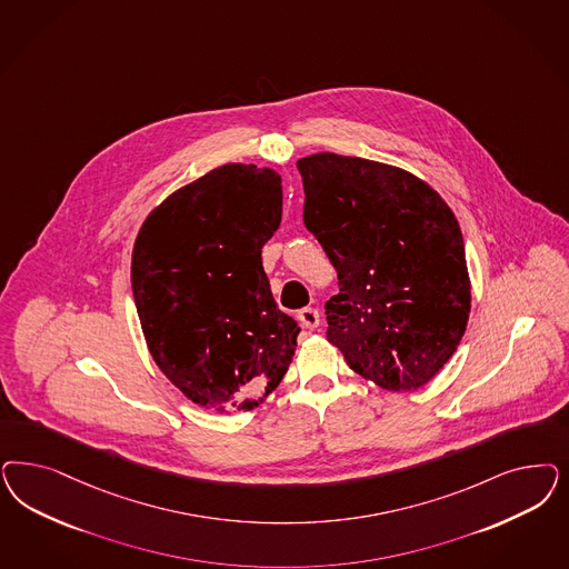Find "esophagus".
Here are the masks:
<instances>
[{"label":"esophagus","mask_w":569,"mask_h":569,"mask_svg":"<svg viewBox=\"0 0 569 569\" xmlns=\"http://www.w3.org/2000/svg\"><path fill=\"white\" fill-rule=\"evenodd\" d=\"M297 320L306 329L313 330L320 325V313H318V310H313V308H303V310H299V313H297Z\"/></svg>","instance_id":"esophagus-1"}]
</instances>
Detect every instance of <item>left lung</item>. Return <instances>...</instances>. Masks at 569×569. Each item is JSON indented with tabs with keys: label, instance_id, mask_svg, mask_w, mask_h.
Segmentation results:
<instances>
[{
	"label": "left lung",
	"instance_id": "8db88e82",
	"mask_svg": "<svg viewBox=\"0 0 569 569\" xmlns=\"http://www.w3.org/2000/svg\"><path fill=\"white\" fill-rule=\"evenodd\" d=\"M297 169L303 223L339 278L327 339L377 386L419 389L452 358L471 312L459 221L398 167L318 152Z\"/></svg>",
	"mask_w": 569,
	"mask_h": 569
}]
</instances>
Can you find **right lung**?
Returning <instances> with one entry per match:
<instances>
[{
    "label": "right lung",
    "instance_id": "1",
    "mask_svg": "<svg viewBox=\"0 0 569 569\" xmlns=\"http://www.w3.org/2000/svg\"><path fill=\"white\" fill-rule=\"evenodd\" d=\"M280 218V176L228 163L142 223L131 256L138 318L157 367L199 406L251 410L293 360L301 329L278 310L261 266Z\"/></svg>",
    "mask_w": 569,
    "mask_h": 569
}]
</instances>
